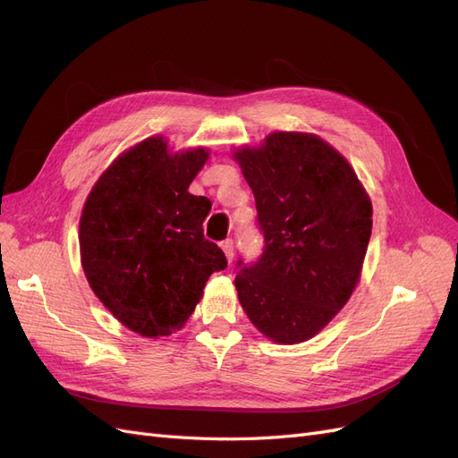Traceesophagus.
I'll list each match as a JSON object with an SVG mask.
<instances>
[{
    "label": "esophagus",
    "instance_id": "34e87169",
    "mask_svg": "<svg viewBox=\"0 0 458 458\" xmlns=\"http://www.w3.org/2000/svg\"><path fill=\"white\" fill-rule=\"evenodd\" d=\"M221 248H224V252H225V256H227V261L231 263V261H233V256H234V252H233V241H231V239H225L224 242H221Z\"/></svg>",
    "mask_w": 458,
    "mask_h": 458
}]
</instances>
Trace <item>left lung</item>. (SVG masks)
<instances>
[{
  "mask_svg": "<svg viewBox=\"0 0 458 458\" xmlns=\"http://www.w3.org/2000/svg\"><path fill=\"white\" fill-rule=\"evenodd\" d=\"M234 158L266 242L254 263H237L241 306L273 342H306L345 306L361 275L369 195L348 160L317 135L275 131Z\"/></svg>",
  "mask_w": 458,
  "mask_h": 458,
  "instance_id": "left-lung-1",
  "label": "left lung"
}]
</instances>
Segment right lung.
Here are the masks:
<instances>
[{"label":"right lung","instance_id":"right-lung-1","mask_svg":"<svg viewBox=\"0 0 458 458\" xmlns=\"http://www.w3.org/2000/svg\"><path fill=\"white\" fill-rule=\"evenodd\" d=\"M208 160L204 148L172 155L148 137L99 177L80 219L81 266L105 308L145 338L179 330L214 271L227 267L204 239L212 202L189 185Z\"/></svg>","mask_w":458,"mask_h":458}]
</instances>
